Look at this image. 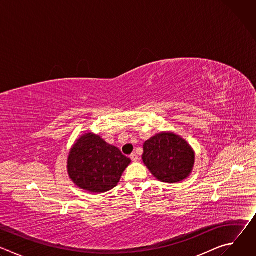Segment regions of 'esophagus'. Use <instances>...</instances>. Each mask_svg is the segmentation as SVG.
<instances>
[{"mask_svg":"<svg viewBox=\"0 0 256 256\" xmlns=\"http://www.w3.org/2000/svg\"><path fill=\"white\" fill-rule=\"evenodd\" d=\"M130 159H132V161H138V156L136 153H132L130 155Z\"/></svg>","mask_w":256,"mask_h":256,"instance_id":"esophagus-1","label":"esophagus"}]
</instances>
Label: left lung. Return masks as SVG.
<instances>
[{"mask_svg": "<svg viewBox=\"0 0 256 256\" xmlns=\"http://www.w3.org/2000/svg\"><path fill=\"white\" fill-rule=\"evenodd\" d=\"M142 161L157 179L175 184L192 172L194 152L179 136L161 132L144 142Z\"/></svg>", "mask_w": 256, "mask_h": 256, "instance_id": "1", "label": "left lung"}]
</instances>
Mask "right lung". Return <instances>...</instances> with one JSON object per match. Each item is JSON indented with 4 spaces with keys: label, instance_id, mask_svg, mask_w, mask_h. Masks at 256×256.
<instances>
[{
    "label": "right lung",
    "instance_id": "1",
    "mask_svg": "<svg viewBox=\"0 0 256 256\" xmlns=\"http://www.w3.org/2000/svg\"><path fill=\"white\" fill-rule=\"evenodd\" d=\"M130 158L99 136L84 134L72 148L68 172L75 184L90 192H105L118 186Z\"/></svg>",
    "mask_w": 256,
    "mask_h": 256
}]
</instances>
